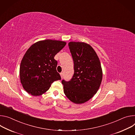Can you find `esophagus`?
<instances>
[{
    "mask_svg": "<svg viewBox=\"0 0 135 135\" xmlns=\"http://www.w3.org/2000/svg\"><path fill=\"white\" fill-rule=\"evenodd\" d=\"M60 74H61V78L62 79L63 78V73H60Z\"/></svg>",
    "mask_w": 135,
    "mask_h": 135,
    "instance_id": "obj_1",
    "label": "esophagus"
}]
</instances>
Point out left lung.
Returning <instances> with one entry per match:
<instances>
[{
	"label": "left lung",
	"instance_id": "obj_1",
	"mask_svg": "<svg viewBox=\"0 0 135 135\" xmlns=\"http://www.w3.org/2000/svg\"><path fill=\"white\" fill-rule=\"evenodd\" d=\"M68 46L74 63V74L68 81L62 80L64 92L72 102L80 104L91 99L98 91L102 79L99 58L86 43L70 42Z\"/></svg>",
	"mask_w": 135,
	"mask_h": 135
}]
</instances>
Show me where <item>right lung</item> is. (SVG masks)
<instances>
[{
	"label": "right lung",
	"instance_id": "right-lung-1",
	"mask_svg": "<svg viewBox=\"0 0 135 135\" xmlns=\"http://www.w3.org/2000/svg\"><path fill=\"white\" fill-rule=\"evenodd\" d=\"M65 45L63 41L46 40L34 43L27 50L21 62L20 77L23 88L29 94L41 95L53 82L61 79L54 57Z\"/></svg>",
	"mask_w": 135,
	"mask_h": 135
}]
</instances>
